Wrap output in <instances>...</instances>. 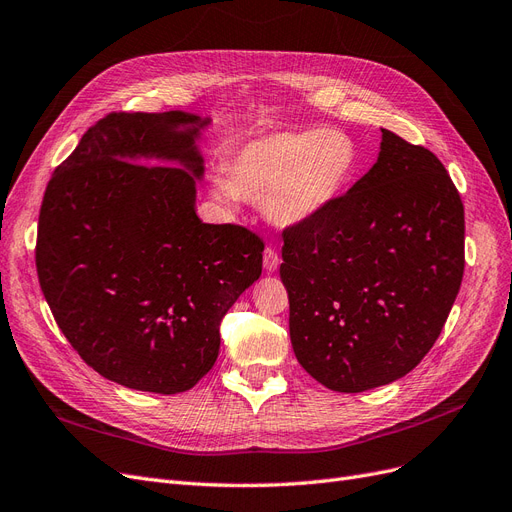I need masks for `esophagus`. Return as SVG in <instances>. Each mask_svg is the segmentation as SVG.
Masks as SVG:
<instances>
[{"mask_svg": "<svg viewBox=\"0 0 512 512\" xmlns=\"http://www.w3.org/2000/svg\"><path fill=\"white\" fill-rule=\"evenodd\" d=\"M280 266V255L274 249V246H266V251H263V268L268 272H276Z\"/></svg>", "mask_w": 512, "mask_h": 512, "instance_id": "1", "label": "esophagus"}]
</instances>
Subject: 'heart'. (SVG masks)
Listing matches in <instances>:
<instances>
[{
    "mask_svg": "<svg viewBox=\"0 0 512 512\" xmlns=\"http://www.w3.org/2000/svg\"><path fill=\"white\" fill-rule=\"evenodd\" d=\"M358 160V147L344 130H280L238 149L227 179H215V192L223 200L266 198L274 221L299 223L323 213L344 192Z\"/></svg>",
    "mask_w": 512,
    "mask_h": 512,
    "instance_id": "obj_1",
    "label": "heart"
}]
</instances>
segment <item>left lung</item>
<instances>
[{"label":"left lung","instance_id":"1","mask_svg":"<svg viewBox=\"0 0 512 512\" xmlns=\"http://www.w3.org/2000/svg\"><path fill=\"white\" fill-rule=\"evenodd\" d=\"M282 240L291 344L316 382L363 392L420 365L464 276V204L430 149L382 128L369 173Z\"/></svg>","mask_w":512,"mask_h":512}]
</instances>
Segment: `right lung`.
<instances>
[{"label": "right lung", "mask_w": 512, "mask_h": 512, "mask_svg": "<svg viewBox=\"0 0 512 512\" xmlns=\"http://www.w3.org/2000/svg\"><path fill=\"white\" fill-rule=\"evenodd\" d=\"M202 124L111 111L44 192L35 268L52 316L88 367L132 390L194 388L217 361L225 312L261 276L255 232L196 215Z\"/></svg>", "instance_id": "1"}]
</instances>
